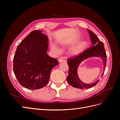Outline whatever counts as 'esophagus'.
Returning a JSON list of instances; mask_svg holds the SVG:
<instances>
[{"label":"esophagus","mask_w":120,"mask_h":120,"mask_svg":"<svg viewBox=\"0 0 120 120\" xmlns=\"http://www.w3.org/2000/svg\"><path fill=\"white\" fill-rule=\"evenodd\" d=\"M59 60V63H62V62H63V61H64V60L63 59H59V60Z\"/></svg>","instance_id":"1"}]
</instances>
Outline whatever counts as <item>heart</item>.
Segmentation results:
<instances>
[{"label":"heart","mask_w":120,"mask_h":120,"mask_svg":"<svg viewBox=\"0 0 120 120\" xmlns=\"http://www.w3.org/2000/svg\"><path fill=\"white\" fill-rule=\"evenodd\" d=\"M87 45L88 42L86 40H82L70 48L68 50V53L71 56L78 55L85 49ZM51 49L56 54H59L61 52V49L55 44L52 45Z\"/></svg>","instance_id":"obj_1"}]
</instances>
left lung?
<instances>
[{
  "instance_id": "1",
  "label": "left lung",
  "mask_w": 120,
  "mask_h": 120,
  "mask_svg": "<svg viewBox=\"0 0 120 120\" xmlns=\"http://www.w3.org/2000/svg\"><path fill=\"white\" fill-rule=\"evenodd\" d=\"M87 30L90 34L92 46L79 55L70 58L67 60L68 64L69 66V73L67 78V81L71 86L81 89L92 88L96 86L99 82V80H98L95 82L89 84L83 82L79 79L77 71L79 64L82 61L92 57L101 58L103 60L104 69L103 74L101 75V78L104 75L107 63V55L105 50L104 43L99 41V38L93 31L89 30Z\"/></svg>"
}]
</instances>
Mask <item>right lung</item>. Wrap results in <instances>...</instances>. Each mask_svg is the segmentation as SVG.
<instances>
[{
    "mask_svg": "<svg viewBox=\"0 0 120 120\" xmlns=\"http://www.w3.org/2000/svg\"><path fill=\"white\" fill-rule=\"evenodd\" d=\"M42 30H34L17 46L13 58V71L20 84L30 90L48 84L52 69L58 61L47 51L48 36Z\"/></svg>",
    "mask_w": 120,
    "mask_h": 120,
    "instance_id": "1",
    "label": "right lung"
}]
</instances>
